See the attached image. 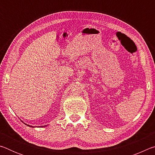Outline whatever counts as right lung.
<instances>
[{"mask_svg":"<svg viewBox=\"0 0 155 155\" xmlns=\"http://www.w3.org/2000/svg\"><path fill=\"white\" fill-rule=\"evenodd\" d=\"M26 125H27L28 126V127H33V126H30V125H28V124H25ZM46 127V126L45 125V126H41V127Z\"/></svg>","mask_w":155,"mask_h":155,"instance_id":"1","label":"right lung"}]
</instances>
